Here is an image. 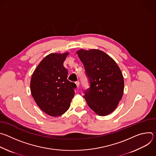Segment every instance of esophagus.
Wrapping results in <instances>:
<instances>
[{
	"label": "esophagus",
	"instance_id": "34e87169",
	"mask_svg": "<svg viewBox=\"0 0 156 156\" xmlns=\"http://www.w3.org/2000/svg\"><path fill=\"white\" fill-rule=\"evenodd\" d=\"M75 84H76L77 87H79V86H80V82L79 81H76V82H75Z\"/></svg>",
	"mask_w": 156,
	"mask_h": 156
}]
</instances>
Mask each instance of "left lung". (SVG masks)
Instances as JSON below:
<instances>
[{
  "label": "left lung",
  "instance_id": "left-lung-1",
  "mask_svg": "<svg viewBox=\"0 0 156 156\" xmlns=\"http://www.w3.org/2000/svg\"><path fill=\"white\" fill-rule=\"evenodd\" d=\"M76 53L90 82V88L84 96L88 106L100 116L112 113L124 90L119 66L112 57L99 49H80Z\"/></svg>",
  "mask_w": 156,
  "mask_h": 156
}]
</instances>
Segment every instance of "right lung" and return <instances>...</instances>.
Masks as SVG:
<instances>
[{
    "mask_svg": "<svg viewBox=\"0 0 156 156\" xmlns=\"http://www.w3.org/2000/svg\"><path fill=\"white\" fill-rule=\"evenodd\" d=\"M69 52L51 53L34 70L30 81L31 95L38 107L48 115H62L68 110L76 86L67 80L63 62Z\"/></svg>",
    "mask_w": 156,
    "mask_h": 156,
    "instance_id": "obj_1",
    "label": "right lung"
}]
</instances>
